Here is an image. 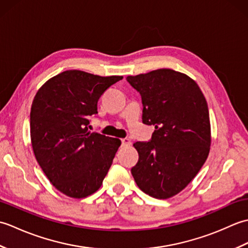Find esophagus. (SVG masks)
Listing matches in <instances>:
<instances>
[{
	"label": "esophagus",
	"mask_w": 248,
	"mask_h": 248,
	"mask_svg": "<svg viewBox=\"0 0 248 248\" xmlns=\"http://www.w3.org/2000/svg\"><path fill=\"white\" fill-rule=\"evenodd\" d=\"M121 144H123V146L124 147H128L131 145V140L129 139H123L121 140Z\"/></svg>",
	"instance_id": "34e87169"
}]
</instances>
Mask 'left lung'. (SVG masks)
Masks as SVG:
<instances>
[{"label": "left lung", "instance_id": "8db88e82", "mask_svg": "<svg viewBox=\"0 0 248 248\" xmlns=\"http://www.w3.org/2000/svg\"><path fill=\"white\" fill-rule=\"evenodd\" d=\"M143 102V123L155 125L150 141H136L139 161L131 172L151 197L167 199L180 193L209 155V108L197 83L184 73L157 69L127 77Z\"/></svg>", "mask_w": 248, "mask_h": 248}]
</instances>
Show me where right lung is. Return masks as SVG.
Segmentation results:
<instances>
[{
    "mask_svg": "<svg viewBox=\"0 0 248 248\" xmlns=\"http://www.w3.org/2000/svg\"><path fill=\"white\" fill-rule=\"evenodd\" d=\"M121 76L67 70L41 86L31 108V141L37 162L55 188L84 198L102 186L121 141L89 132L98 100Z\"/></svg>",
    "mask_w": 248,
    "mask_h": 248,
    "instance_id": "right-lung-1",
    "label": "right lung"
}]
</instances>
